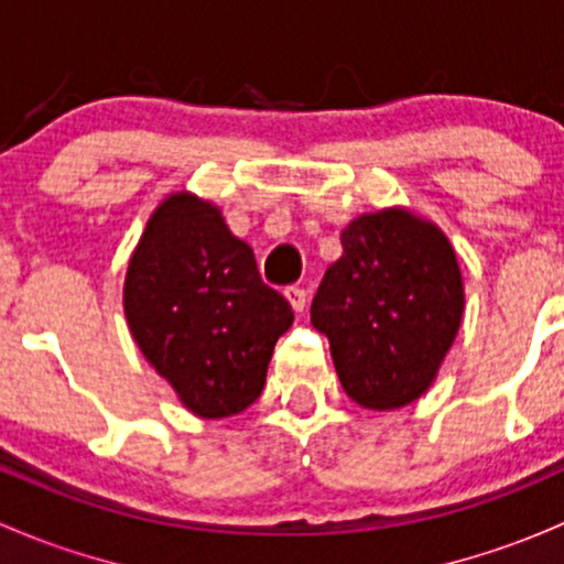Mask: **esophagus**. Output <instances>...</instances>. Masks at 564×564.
I'll return each instance as SVG.
<instances>
[{
  "label": "esophagus",
  "instance_id": "esophagus-1",
  "mask_svg": "<svg viewBox=\"0 0 564 564\" xmlns=\"http://www.w3.org/2000/svg\"><path fill=\"white\" fill-rule=\"evenodd\" d=\"M283 297L289 300V305H292L297 313L305 311V305H307V292H305V289H302V286H286V289H283Z\"/></svg>",
  "mask_w": 564,
  "mask_h": 564
}]
</instances>
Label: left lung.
Instances as JSON below:
<instances>
[{"label":"left lung","instance_id":"1","mask_svg":"<svg viewBox=\"0 0 564 564\" xmlns=\"http://www.w3.org/2000/svg\"><path fill=\"white\" fill-rule=\"evenodd\" d=\"M340 242L343 257L313 297V327L329 337L354 402L370 411L411 405L435 381L465 311L452 242L402 207L354 218Z\"/></svg>","mask_w":564,"mask_h":564}]
</instances>
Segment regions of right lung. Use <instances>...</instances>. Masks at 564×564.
I'll return each instance as SVG.
<instances>
[{
	"instance_id": "add662e5",
	"label": "right lung",
	"mask_w": 564,
	"mask_h": 564,
	"mask_svg": "<svg viewBox=\"0 0 564 564\" xmlns=\"http://www.w3.org/2000/svg\"><path fill=\"white\" fill-rule=\"evenodd\" d=\"M123 313L142 357L203 419L235 416L262 394L272 348L294 322L251 246L188 192L170 194L148 218L129 259Z\"/></svg>"
}]
</instances>
